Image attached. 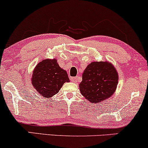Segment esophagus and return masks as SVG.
I'll list each match as a JSON object with an SVG mask.
<instances>
[{"label": "esophagus", "instance_id": "34e87169", "mask_svg": "<svg viewBox=\"0 0 148 148\" xmlns=\"http://www.w3.org/2000/svg\"><path fill=\"white\" fill-rule=\"evenodd\" d=\"M71 81L73 82H77V77H71L70 78Z\"/></svg>", "mask_w": 148, "mask_h": 148}]
</instances>
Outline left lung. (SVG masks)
Returning a JSON list of instances; mask_svg holds the SVG:
<instances>
[{
  "instance_id": "obj_1",
  "label": "left lung",
  "mask_w": 148,
  "mask_h": 148,
  "mask_svg": "<svg viewBox=\"0 0 148 148\" xmlns=\"http://www.w3.org/2000/svg\"><path fill=\"white\" fill-rule=\"evenodd\" d=\"M118 84V73L107 62L90 63L82 75L80 92L91 103H99L114 93Z\"/></svg>"
}]
</instances>
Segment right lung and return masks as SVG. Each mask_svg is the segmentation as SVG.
<instances>
[{"label":"right lung","instance_id":"add662e5","mask_svg":"<svg viewBox=\"0 0 148 148\" xmlns=\"http://www.w3.org/2000/svg\"><path fill=\"white\" fill-rule=\"evenodd\" d=\"M69 82L66 71L60 68L55 59L42 60L33 72L32 84L44 97L57 94L64 83Z\"/></svg>","mask_w":148,"mask_h":148}]
</instances>
